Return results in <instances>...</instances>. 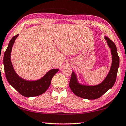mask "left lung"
I'll use <instances>...</instances> for the list:
<instances>
[{
  "instance_id": "obj_1",
  "label": "left lung",
  "mask_w": 126,
  "mask_h": 126,
  "mask_svg": "<svg viewBox=\"0 0 126 126\" xmlns=\"http://www.w3.org/2000/svg\"><path fill=\"white\" fill-rule=\"evenodd\" d=\"M104 39L110 48L112 55V64L108 74L99 84L89 86L79 82L77 74L74 71L72 72L69 85L72 91L77 96L87 99H97L111 88L115 83L119 65V58L113 42L106 36Z\"/></svg>"
}]
</instances>
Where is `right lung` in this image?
I'll list each match as a JSON object with an SVG mask.
<instances>
[{"mask_svg": "<svg viewBox=\"0 0 126 126\" xmlns=\"http://www.w3.org/2000/svg\"><path fill=\"white\" fill-rule=\"evenodd\" d=\"M18 35L17 34L12 38L4 53L3 64L6 78L9 83L23 96H38L47 90L53 77L58 72L59 69H50L41 78L35 80H26L20 77L15 71L11 61L12 48Z\"/></svg>", "mask_w": 126, "mask_h": 126, "instance_id": "1", "label": "right lung"}]
</instances>
